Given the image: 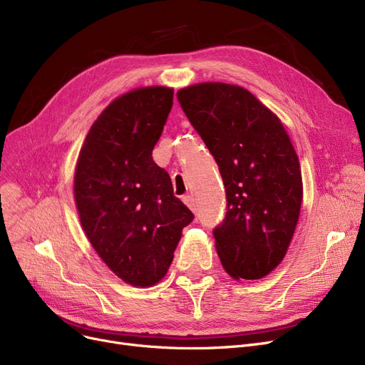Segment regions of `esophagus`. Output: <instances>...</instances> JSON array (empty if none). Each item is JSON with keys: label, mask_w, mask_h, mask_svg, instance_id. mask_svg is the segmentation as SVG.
Returning a JSON list of instances; mask_svg holds the SVG:
<instances>
[{"label": "esophagus", "mask_w": 365, "mask_h": 365, "mask_svg": "<svg viewBox=\"0 0 365 365\" xmlns=\"http://www.w3.org/2000/svg\"><path fill=\"white\" fill-rule=\"evenodd\" d=\"M183 202L192 210V212H195V197L194 195H185L183 197Z\"/></svg>", "instance_id": "esophagus-1"}]
</instances>
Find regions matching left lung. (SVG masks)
<instances>
[{
	"mask_svg": "<svg viewBox=\"0 0 365 365\" xmlns=\"http://www.w3.org/2000/svg\"><path fill=\"white\" fill-rule=\"evenodd\" d=\"M178 99L225 183L227 212L213 232L223 269L237 281L264 278L285 257L300 216L302 171L290 136L235 84H194Z\"/></svg>",
	"mask_w": 365,
	"mask_h": 365,
	"instance_id": "obj_1",
	"label": "left lung"
}]
</instances>
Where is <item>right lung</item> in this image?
<instances>
[{
	"label": "right lung",
	"instance_id": "obj_1",
	"mask_svg": "<svg viewBox=\"0 0 365 365\" xmlns=\"http://www.w3.org/2000/svg\"><path fill=\"white\" fill-rule=\"evenodd\" d=\"M171 106V87L118 96L90 127L76 160L73 198L83 231L109 269L133 287H152L167 275L182 229L194 219L152 160Z\"/></svg>",
	"mask_w": 365,
	"mask_h": 365
}]
</instances>
